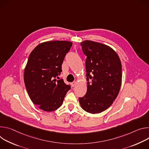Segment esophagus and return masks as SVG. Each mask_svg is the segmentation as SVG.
Masks as SVG:
<instances>
[{
    "instance_id": "34e87169",
    "label": "esophagus",
    "mask_w": 149,
    "mask_h": 149,
    "mask_svg": "<svg viewBox=\"0 0 149 149\" xmlns=\"http://www.w3.org/2000/svg\"><path fill=\"white\" fill-rule=\"evenodd\" d=\"M76 81L72 82V83L71 84V85H72V87H74L76 86Z\"/></svg>"
}]
</instances>
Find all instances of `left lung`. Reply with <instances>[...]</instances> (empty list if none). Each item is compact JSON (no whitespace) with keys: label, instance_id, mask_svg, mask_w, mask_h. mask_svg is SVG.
Instances as JSON below:
<instances>
[{"label":"left lung","instance_id":"obj_1","mask_svg":"<svg viewBox=\"0 0 149 149\" xmlns=\"http://www.w3.org/2000/svg\"><path fill=\"white\" fill-rule=\"evenodd\" d=\"M80 45L87 56L88 85L86 93L79 98V102L85 111L100 113L108 109L118 95L122 81L121 63L117 53L107 45L90 40L81 42Z\"/></svg>","mask_w":149,"mask_h":149}]
</instances>
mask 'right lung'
<instances>
[{
	"instance_id": "obj_1",
	"label": "right lung",
	"mask_w": 149,
	"mask_h": 149,
	"mask_svg": "<svg viewBox=\"0 0 149 149\" xmlns=\"http://www.w3.org/2000/svg\"><path fill=\"white\" fill-rule=\"evenodd\" d=\"M68 41H47L38 44L31 53L25 66L24 79L32 102L47 112L61 107L70 89L63 79L56 80L62 72L63 60L71 48Z\"/></svg>"
}]
</instances>
